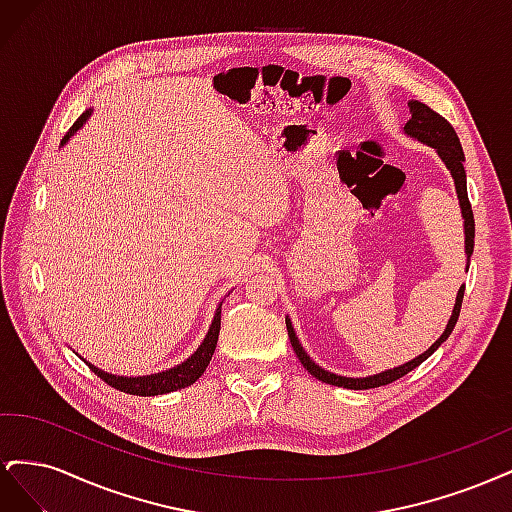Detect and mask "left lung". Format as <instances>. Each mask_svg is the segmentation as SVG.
<instances>
[{"label": "left lung", "mask_w": 512, "mask_h": 512, "mask_svg": "<svg viewBox=\"0 0 512 512\" xmlns=\"http://www.w3.org/2000/svg\"><path fill=\"white\" fill-rule=\"evenodd\" d=\"M410 113H412V119L406 123V132L414 138H418V141L438 149V156L444 160L446 168L451 170V175L455 179V188H457V196H459V205H461V213H463V228H466V254H468V262H470V256L474 252V213H472V205H470V198H468V188H466V170H463V162H466V158H463V149H461V143H459V136L455 132V128L448 123L440 113L433 111V108H429L427 104L418 102V100H412L410 102ZM463 290H466V286H461L459 292H457V303H455V309H453V316L451 320H448L446 324V331L442 333V337L438 339L436 344H433L427 352H423L421 356H416L414 361L401 365V367H395V369H389V371H382V374H376V376H369V378H344V376H335L331 374V371H324L322 367H318L309 356L305 354L303 346L299 344L297 335H294V329L290 320H286V327H288V337H290V344L294 348V352H297L301 365L312 374L314 378L327 382V384H333V386H344V389H352V391H365V389H376V386H384V384H391L399 378H404L406 374H410L412 369H416L418 365H421L425 359H429V356L436 352L442 342H446L448 335L453 333L455 324L459 320V312H461V301H463Z\"/></svg>", "instance_id": "1"}]
</instances>
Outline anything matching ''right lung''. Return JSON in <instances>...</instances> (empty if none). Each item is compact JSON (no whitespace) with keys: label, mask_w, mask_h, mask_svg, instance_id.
Segmentation results:
<instances>
[{"label":"right lung","mask_w":512,"mask_h":512,"mask_svg":"<svg viewBox=\"0 0 512 512\" xmlns=\"http://www.w3.org/2000/svg\"><path fill=\"white\" fill-rule=\"evenodd\" d=\"M89 117V111L83 113L79 119H76L72 123L70 132L64 136V141H61V145H64L68 138L79 130L85 119ZM220 309L218 314H215L211 327H209V333L205 337V342L200 344V348L190 356L188 361L168 369V371H162V374H153V376H143V378H123V376H113V374H104L102 369L89 365V369L94 371V374L98 378H102L108 386H113V389L117 391H123V393H130V395H141V397H151V395H164V393H170V391H179V389H185V386L194 384L200 376L205 374V369L211 361V356L215 352V346H218V335H220Z\"/></svg>","instance_id":"add662e5"}]
</instances>
